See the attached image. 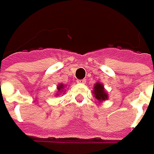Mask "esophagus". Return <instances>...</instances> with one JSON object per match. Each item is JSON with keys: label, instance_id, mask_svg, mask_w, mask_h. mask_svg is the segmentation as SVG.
<instances>
[{"label": "esophagus", "instance_id": "obj_1", "mask_svg": "<svg viewBox=\"0 0 154 154\" xmlns=\"http://www.w3.org/2000/svg\"><path fill=\"white\" fill-rule=\"evenodd\" d=\"M76 82L78 83V84H85L86 82V79H77V81Z\"/></svg>", "mask_w": 154, "mask_h": 154}]
</instances>
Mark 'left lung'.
I'll return each mask as SVG.
<instances>
[{"label":"left lung","instance_id":"left-lung-1","mask_svg":"<svg viewBox=\"0 0 154 154\" xmlns=\"http://www.w3.org/2000/svg\"><path fill=\"white\" fill-rule=\"evenodd\" d=\"M93 94H94L95 98L100 101H103V100H105L108 99V95H107L106 92L104 91L103 85H101L100 83L95 84Z\"/></svg>","mask_w":154,"mask_h":154}]
</instances>
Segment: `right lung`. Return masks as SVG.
I'll return each instance as SVG.
<instances>
[{"label":"right lung","instance_id":"right-lung-1","mask_svg":"<svg viewBox=\"0 0 154 154\" xmlns=\"http://www.w3.org/2000/svg\"><path fill=\"white\" fill-rule=\"evenodd\" d=\"M63 88H64V85H59V86H58V89H57L58 91L60 92V90H61Z\"/></svg>","mask_w":154,"mask_h":154}]
</instances>
